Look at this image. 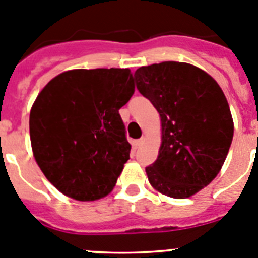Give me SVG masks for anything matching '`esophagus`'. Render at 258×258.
Masks as SVG:
<instances>
[{
  "label": "esophagus",
  "mask_w": 258,
  "mask_h": 258,
  "mask_svg": "<svg viewBox=\"0 0 258 258\" xmlns=\"http://www.w3.org/2000/svg\"><path fill=\"white\" fill-rule=\"evenodd\" d=\"M143 140H145V138H140V140H136V141H134V142H133L134 147H136V149H138V147H140V146L142 145Z\"/></svg>",
  "instance_id": "esophagus-1"
}]
</instances>
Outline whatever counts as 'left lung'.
I'll list each match as a JSON object with an SVG mask.
<instances>
[{
	"label": "left lung",
	"instance_id": "8db88e82",
	"mask_svg": "<svg viewBox=\"0 0 258 258\" xmlns=\"http://www.w3.org/2000/svg\"><path fill=\"white\" fill-rule=\"evenodd\" d=\"M138 92L161 118V146L146 168L159 192L186 199L211 183L234 136L227 99L214 79L188 63L163 61L134 72Z\"/></svg>",
	"mask_w": 258,
	"mask_h": 258
}]
</instances>
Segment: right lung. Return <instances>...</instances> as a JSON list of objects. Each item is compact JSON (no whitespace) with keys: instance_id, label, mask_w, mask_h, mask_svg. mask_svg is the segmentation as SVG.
<instances>
[{"instance_id":"right-lung-1","label":"right lung","mask_w":258,"mask_h":258,"mask_svg":"<svg viewBox=\"0 0 258 258\" xmlns=\"http://www.w3.org/2000/svg\"><path fill=\"white\" fill-rule=\"evenodd\" d=\"M134 93L127 68L63 72L36 98L29 115L33 155L61 194L81 202L108 195L131 145L118 109Z\"/></svg>"}]
</instances>
